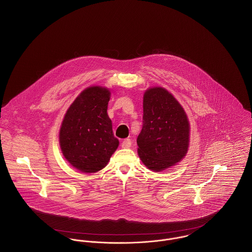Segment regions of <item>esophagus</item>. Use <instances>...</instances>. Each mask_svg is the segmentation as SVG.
Returning <instances> with one entry per match:
<instances>
[{"instance_id": "1", "label": "esophagus", "mask_w": 252, "mask_h": 252, "mask_svg": "<svg viewBox=\"0 0 252 252\" xmlns=\"http://www.w3.org/2000/svg\"><path fill=\"white\" fill-rule=\"evenodd\" d=\"M131 145H132V141H131L130 139H125V140L121 143V146H122L123 148H129V147H131Z\"/></svg>"}]
</instances>
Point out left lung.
<instances>
[{"mask_svg":"<svg viewBox=\"0 0 252 252\" xmlns=\"http://www.w3.org/2000/svg\"><path fill=\"white\" fill-rule=\"evenodd\" d=\"M189 132L187 115L170 92L162 87L145 91L137 144L139 156L149 170L161 172L181 161L187 153Z\"/></svg>","mask_w":252,"mask_h":252,"instance_id":"8db88e82","label":"left lung"}]
</instances>
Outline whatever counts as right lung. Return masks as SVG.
I'll return each instance as SVG.
<instances>
[{
    "label": "right lung",
    "instance_id": "obj_1",
    "mask_svg": "<svg viewBox=\"0 0 252 252\" xmlns=\"http://www.w3.org/2000/svg\"><path fill=\"white\" fill-rule=\"evenodd\" d=\"M109 96L105 87L86 88L73 101L62 122L61 150L72 167L82 173L105 168L118 147L107 112Z\"/></svg>",
    "mask_w": 252,
    "mask_h": 252
}]
</instances>
